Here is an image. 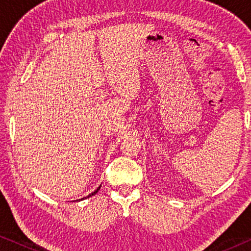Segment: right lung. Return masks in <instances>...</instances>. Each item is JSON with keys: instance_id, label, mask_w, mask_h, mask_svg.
<instances>
[{"instance_id": "obj_1", "label": "right lung", "mask_w": 251, "mask_h": 251, "mask_svg": "<svg viewBox=\"0 0 251 251\" xmlns=\"http://www.w3.org/2000/svg\"><path fill=\"white\" fill-rule=\"evenodd\" d=\"M100 186H101V185H100ZM100 186H99V187H98V188H97V190H96V191H95V192H92V193H91V194H89V195H88V197H85V198H83V199H87V198H90V197H92V195H95V194H96V193H97V192H98V191H99V190H100ZM83 199H81V200H83Z\"/></svg>"}]
</instances>
